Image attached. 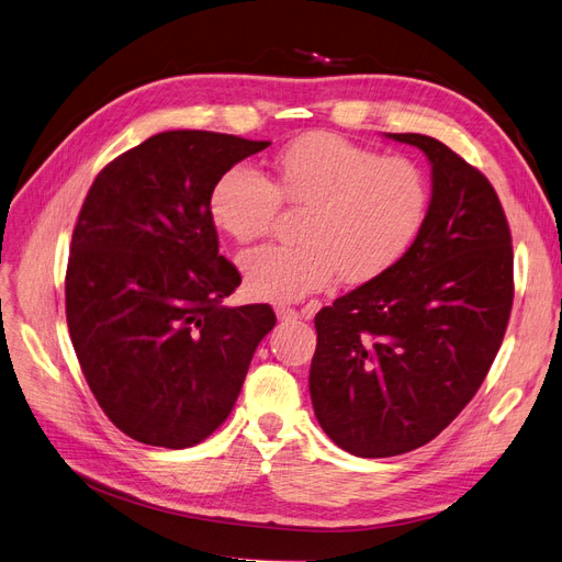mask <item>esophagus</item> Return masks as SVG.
<instances>
[{
  "label": "esophagus",
  "mask_w": 562,
  "mask_h": 562,
  "mask_svg": "<svg viewBox=\"0 0 562 562\" xmlns=\"http://www.w3.org/2000/svg\"><path fill=\"white\" fill-rule=\"evenodd\" d=\"M277 316H279V321H295V318H300V312L293 307H277Z\"/></svg>",
  "instance_id": "obj_1"
}]
</instances>
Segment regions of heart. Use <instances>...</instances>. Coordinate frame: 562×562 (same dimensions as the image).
Returning <instances> with one entry per match:
<instances>
[{
  "instance_id": "obj_1",
  "label": "heart",
  "mask_w": 562,
  "mask_h": 562,
  "mask_svg": "<svg viewBox=\"0 0 562 562\" xmlns=\"http://www.w3.org/2000/svg\"><path fill=\"white\" fill-rule=\"evenodd\" d=\"M281 203L304 209L295 246H258L239 258L248 293L265 302H295L326 288L335 274L368 283L396 267L427 223V173L405 157L310 133L271 161V178L236 164L220 176L209 211L220 232L239 244L265 236Z\"/></svg>"
}]
</instances>
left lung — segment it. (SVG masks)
<instances>
[{"instance_id":"8db88e82","label":"left lung","mask_w":562,"mask_h":562,"mask_svg":"<svg viewBox=\"0 0 562 562\" xmlns=\"http://www.w3.org/2000/svg\"><path fill=\"white\" fill-rule=\"evenodd\" d=\"M386 138L431 164L427 223L396 267L314 318V415L356 457L411 452L443 431L483 384L514 304L512 232L495 187L429 135Z\"/></svg>"}]
</instances>
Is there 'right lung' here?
<instances>
[{"mask_svg": "<svg viewBox=\"0 0 562 562\" xmlns=\"http://www.w3.org/2000/svg\"><path fill=\"white\" fill-rule=\"evenodd\" d=\"M271 143L157 133L110 161L79 211L65 274L72 347L98 405L145 446L201 443L239 398L269 304L223 307L241 283L217 252L215 180Z\"/></svg>", "mask_w": 562, "mask_h": 562, "instance_id": "1", "label": "right lung"}]
</instances>
